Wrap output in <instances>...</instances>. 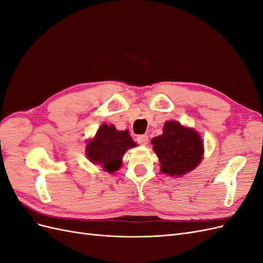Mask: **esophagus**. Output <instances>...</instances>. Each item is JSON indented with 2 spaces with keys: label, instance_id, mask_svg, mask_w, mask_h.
Wrapping results in <instances>:
<instances>
[{
  "label": "esophagus",
  "instance_id": "1",
  "mask_svg": "<svg viewBox=\"0 0 263 263\" xmlns=\"http://www.w3.org/2000/svg\"><path fill=\"white\" fill-rule=\"evenodd\" d=\"M148 136L147 135H139V136L137 137V142L139 145H142V146H146L148 144Z\"/></svg>",
  "mask_w": 263,
  "mask_h": 263
}]
</instances>
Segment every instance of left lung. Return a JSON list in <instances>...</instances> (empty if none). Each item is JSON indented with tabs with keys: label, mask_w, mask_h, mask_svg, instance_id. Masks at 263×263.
<instances>
[{
	"label": "left lung",
	"mask_w": 263,
	"mask_h": 263,
	"mask_svg": "<svg viewBox=\"0 0 263 263\" xmlns=\"http://www.w3.org/2000/svg\"><path fill=\"white\" fill-rule=\"evenodd\" d=\"M162 130L160 136L151 139L155 154L160 161V171L173 178H181L193 171L204 156L201 135L177 121L165 122Z\"/></svg>",
	"instance_id": "8db88e82"
}]
</instances>
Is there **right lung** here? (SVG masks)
<instances>
[{
	"instance_id": "obj_1",
	"label": "right lung",
	"mask_w": 263,
	"mask_h": 263,
	"mask_svg": "<svg viewBox=\"0 0 263 263\" xmlns=\"http://www.w3.org/2000/svg\"><path fill=\"white\" fill-rule=\"evenodd\" d=\"M136 146L128 130H117L114 125L102 124L95 136L86 142L85 155L90 162L114 173L122 166L126 151Z\"/></svg>"
}]
</instances>
